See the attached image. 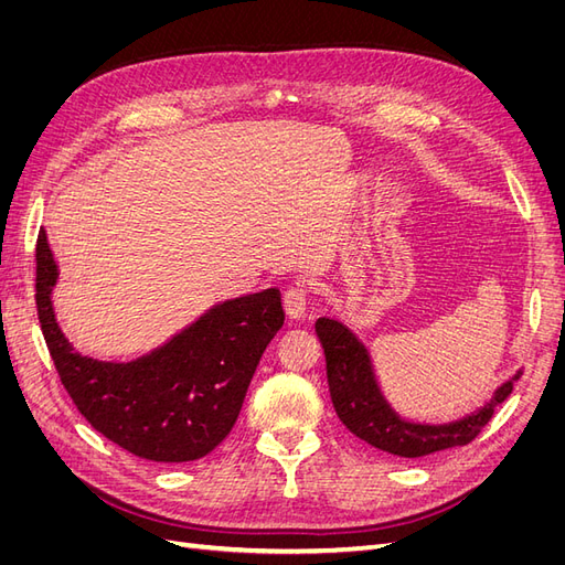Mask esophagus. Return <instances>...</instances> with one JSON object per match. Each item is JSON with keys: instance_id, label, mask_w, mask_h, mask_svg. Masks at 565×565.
<instances>
[{"instance_id": "obj_1", "label": "esophagus", "mask_w": 565, "mask_h": 565, "mask_svg": "<svg viewBox=\"0 0 565 565\" xmlns=\"http://www.w3.org/2000/svg\"><path fill=\"white\" fill-rule=\"evenodd\" d=\"M282 303H285V313L289 318H295V320L303 318L306 306H309V289H306L303 285L289 287L282 297Z\"/></svg>"}]
</instances>
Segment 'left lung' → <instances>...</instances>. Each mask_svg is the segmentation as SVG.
Returning a JSON list of instances; mask_svg holds the SVG:
<instances>
[{
    "instance_id": "1",
    "label": "left lung",
    "mask_w": 565,
    "mask_h": 565,
    "mask_svg": "<svg viewBox=\"0 0 565 565\" xmlns=\"http://www.w3.org/2000/svg\"><path fill=\"white\" fill-rule=\"evenodd\" d=\"M316 334L324 351L330 396L341 424L353 436L370 443L372 448L398 457H424L446 448L467 446L481 434L494 415V407L509 398V393L514 391V382L519 380V374H514L494 391L490 403L465 419L440 426L413 424L401 419L384 401L377 380H374L367 349L349 328L330 318H318Z\"/></svg>"
}]
</instances>
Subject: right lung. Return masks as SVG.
<instances>
[{
	"instance_id": "right-lung-1",
	"label": "right lung",
	"mask_w": 565,
	"mask_h": 565,
	"mask_svg": "<svg viewBox=\"0 0 565 565\" xmlns=\"http://www.w3.org/2000/svg\"><path fill=\"white\" fill-rule=\"evenodd\" d=\"M35 301L61 384L98 434L150 461L212 452L241 415L252 374L282 328L280 289L216 303L164 347L131 363L79 355L58 328L51 289L58 266L40 231Z\"/></svg>"
}]
</instances>
